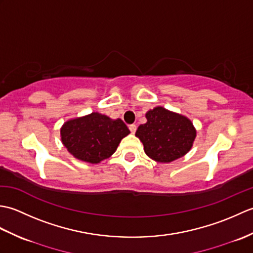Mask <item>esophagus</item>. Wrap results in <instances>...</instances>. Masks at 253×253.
Returning a JSON list of instances; mask_svg holds the SVG:
<instances>
[{
	"label": "esophagus",
	"instance_id": "1",
	"mask_svg": "<svg viewBox=\"0 0 253 253\" xmlns=\"http://www.w3.org/2000/svg\"><path fill=\"white\" fill-rule=\"evenodd\" d=\"M129 130L131 133H135L136 130H137V126L135 125V124H132V125H129Z\"/></svg>",
	"mask_w": 253,
	"mask_h": 253
}]
</instances>
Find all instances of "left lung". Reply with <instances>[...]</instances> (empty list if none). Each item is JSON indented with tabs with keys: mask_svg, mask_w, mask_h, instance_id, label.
Masks as SVG:
<instances>
[{
	"mask_svg": "<svg viewBox=\"0 0 253 253\" xmlns=\"http://www.w3.org/2000/svg\"><path fill=\"white\" fill-rule=\"evenodd\" d=\"M146 117L147 123L138 127L136 137L150 159L169 163L190 151L197 131L189 118L162 106L148 111Z\"/></svg>",
	"mask_w": 253,
	"mask_h": 253,
	"instance_id": "obj_1",
	"label": "left lung"
}]
</instances>
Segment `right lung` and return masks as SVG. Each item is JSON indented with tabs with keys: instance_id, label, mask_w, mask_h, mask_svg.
I'll return each instance as SVG.
<instances>
[{
	"instance_id": "right-lung-1",
	"label": "right lung",
	"mask_w": 253,
	"mask_h": 253,
	"mask_svg": "<svg viewBox=\"0 0 253 253\" xmlns=\"http://www.w3.org/2000/svg\"><path fill=\"white\" fill-rule=\"evenodd\" d=\"M130 131L120 118L93 112L69 120L61 128V139L67 151L76 159L98 164L116 151L118 144Z\"/></svg>"
}]
</instances>
